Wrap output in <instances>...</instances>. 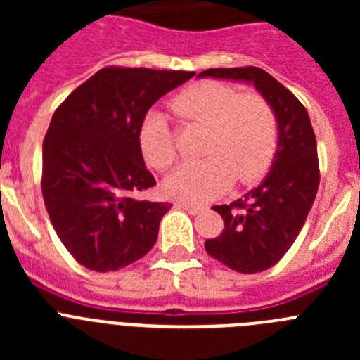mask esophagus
Instances as JSON below:
<instances>
[{
    "instance_id": "esophagus-1",
    "label": "esophagus",
    "mask_w": 360,
    "mask_h": 360,
    "mask_svg": "<svg viewBox=\"0 0 360 360\" xmlns=\"http://www.w3.org/2000/svg\"><path fill=\"white\" fill-rule=\"evenodd\" d=\"M178 209H184V211H187L189 214H200V212L203 211L202 205H193V203H187V202H176L174 203Z\"/></svg>"
}]
</instances>
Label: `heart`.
<instances>
[{"mask_svg": "<svg viewBox=\"0 0 360 360\" xmlns=\"http://www.w3.org/2000/svg\"><path fill=\"white\" fill-rule=\"evenodd\" d=\"M173 110L186 120L207 126L202 160L184 162L165 178L164 189L184 202H209L232 180L250 184L265 174L278 149V117L266 98L240 94L219 82H200L180 91ZM141 149L155 169H167L176 158L169 122L160 111L142 122Z\"/></svg>", "mask_w": 360, "mask_h": 360, "instance_id": "b5f03b06", "label": "heart"}]
</instances>
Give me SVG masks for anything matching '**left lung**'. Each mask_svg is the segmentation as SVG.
Returning a JSON list of instances; mask_svg holds the SVG:
<instances>
[{
	"label": "left lung",
	"instance_id": "left-lung-1",
	"mask_svg": "<svg viewBox=\"0 0 360 360\" xmlns=\"http://www.w3.org/2000/svg\"><path fill=\"white\" fill-rule=\"evenodd\" d=\"M198 77L252 84L278 117V149L270 171L245 200L212 207L224 218V231L205 241L209 256L236 272L256 274L287 254L314 205L319 187L316 135L303 104L265 70L211 68Z\"/></svg>",
	"mask_w": 360,
	"mask_h": 360
}]
</instances>
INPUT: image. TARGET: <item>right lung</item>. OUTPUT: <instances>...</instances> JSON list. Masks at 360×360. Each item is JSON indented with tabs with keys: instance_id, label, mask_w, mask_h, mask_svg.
<instances>
[{
	"instance_id": "obj_1",
	"label": "right lung",
	"mask_w": 360,
	"mask_h": 360,
	"mask_svg": "<svg viewBox=\"0 0 360 360\" xmlns=\"http://www.w3.org/2000/svg\"><path fill=\"white\" fill-rule=\"evenodd\" d=\"M195 72L103 68L57 108L43 142V198L68 252L95 272L151 250L171 203L136 200L155 186L139 135L149 108Z\"/></svg>"
}]
</instances>
